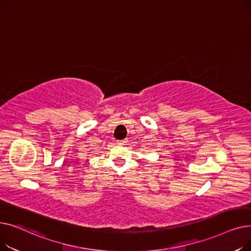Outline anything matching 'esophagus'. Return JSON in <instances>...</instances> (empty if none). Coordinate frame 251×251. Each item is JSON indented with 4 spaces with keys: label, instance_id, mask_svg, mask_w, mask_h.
Listing matches in <instances>:
<instances>
[{
    "label": "esophagus",
    "instance_id": "obj_1",
    "mask_svg": "<svg viewBox=\"0 0 251 251\" xmlns=\"http://www.w3.org/2000/svg\"><path fill=\"white\" fill-rule=\"evenodd\" d=\"M126 142H127L126 139L125 140H117V144H119V146H122V144H124Z\"/></svg>",
    "mask_w": 251,
    "mask_h": 251
}]
</instances>
